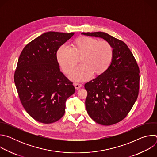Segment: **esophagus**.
<instances>
[{"instance_id":"esophagus-1","label":"esophagus","mask_w":157,"mask_h":157,"mask_svg":"<svg viewBox=\"0 0 157 157\" xmlns=\"http://www.w3.org/2000/svg\"><path fill=\"white\" fill-rule=\"evenodd\" d=\"M75 88L76 89H79L80 87H82V84H79V83H75Z\"/></svg>"}]
</instances>
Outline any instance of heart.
<instances>
[{"label":"heart","instance_id":"b5f03b06","mask_svg":"<svg viewBox=\"0 0 157 157\" xmlns=\"http://www.w3.org/2000/svg\"><path fill=\"white\" fill-rule=\"evenodd\" d=\"M82 64L70 74V78L81 82L90 79L94 73H104L110 66L114 57V50L107 41H99L90 36L78 38L73 47H60L57 52L58 61L66 74H69L78 63V56H81Z\"/></svg>","mask_w":157,"mask_h":157}]
</instances>
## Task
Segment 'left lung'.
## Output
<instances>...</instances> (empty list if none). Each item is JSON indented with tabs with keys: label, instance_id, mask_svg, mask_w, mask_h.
I'll return each instance as SVG.
<instances>
[{
	"label": "left lung",
	"instance_id": "obj_1",
	"mask_svg": "<svg viewBox=\"0 0 157 157\" xmlns=\"http://www.w3.org/2000/svg\"><path fill=\"white\" fill-rule=\"evenodd\" d=\"M82 35L102 38L109 42L114 57L109 68L84 84L87 92L86 108L89 116L103 125L115 124L124 119L135 104L139 91V68L127 44L102 32Z\"/></svg>",
	"mask_w": 157,
	"mask_h": 157
}]
</instances>
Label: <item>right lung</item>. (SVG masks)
Returning a JSON list of instances; mask_svg holds the SVG:
<instances>
[{
  "mask_svg": "<svg viewBox=\"0 0 157 157\" xmlns=\"http://www.w3.org/2000/svg\"><path fill=\"white\" fill-rule=\"evenodd\" d=\"M75 33L46 32L24 47L18 59L14 82L20 100L35 120L51 124L64 114L66 101L75 92L60 71L58 48Z\"/></svg>",
  "mask_w": 157,
  "mask_h": 157,
  "instance_id": "1",
  "label": "right lung"
}]
</instances>
